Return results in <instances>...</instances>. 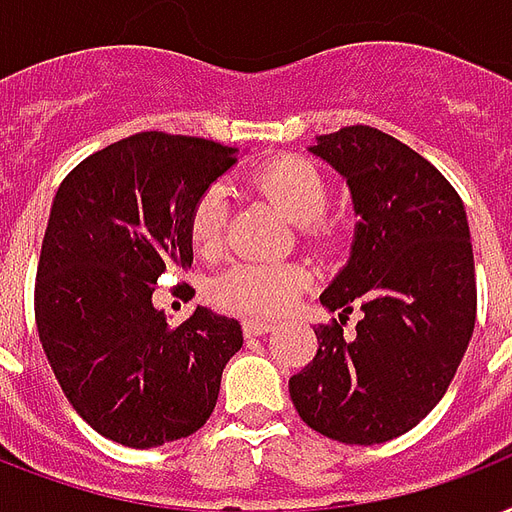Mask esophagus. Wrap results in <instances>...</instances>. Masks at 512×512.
<instances>
[{
	"mask_svg": "<svg viewBox=\"0 0 512 512\" xmlns=\"http://www.w3.org/2000/svg\"><path fill=\"white\" fill-rule=\"evenodd\" d=\"M272 323L267 320H243V334L245 336H261V334H269L272 331Z\"/></svg>",
	"mask_w": 512,
	"mask_h": 512,
	"instance_id": "1",
	"label": "esophagus"
}]
</instances>
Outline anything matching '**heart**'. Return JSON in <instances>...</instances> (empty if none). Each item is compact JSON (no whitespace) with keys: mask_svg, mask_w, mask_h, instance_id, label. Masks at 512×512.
<instances>
[{"mask_svg":"<svg viewBox=\"0 0 512 512\" xmlns=\"http://www.w3.org/2000/svg\"><path fill=\"white\" fill-rule=\"evenodd\" d=\"M253 184L269 200H275L285 216L301 227L304 240L312 245H326L339 235V224L326 213L328 181L310 160L304 157H280L267 162L256 173ZM227 192L211 186L194 205L189 219V237L194 251L211 256L219 251L227 227ZM304 272L285 264L264 261H240L219 277H213L211 301L216 307L245 318H269L288 310L304 288Z\"/></svg>","mask_w":512,"mask_h":512,"instance_id":"1","label":"heart"}]
</instances>
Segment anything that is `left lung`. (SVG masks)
<instances>
[{"label":"left lung","mask_w":512,"mask_h":512,"mask_svg":"<svg viewBox=\"0 0 512 512\" xmlns=\"http://www.w3.org/2000/svg\"><path fill=\"white\" fill-rule=\"evenodd\" d=\"M312 152L347 178L360 221L350 264L320 296L342 315L315 328L318 355L288 390L312 430L374 446L417 427L462 363L478 301L470 227L441 170L382 130L350 125Z\"/></svg>","instance_id":"8db88e82"}]
</instances>
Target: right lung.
<instances>
[{"label":"right lung","mask_w":512,"mask_h":512,"mask_svg":"<svg viewBox=\"0 0 512 512\" xmlns=\"http://www.w3.org/2000/svg\"><path fill=\"white\" fill-rule=\"evenodd\" d=\"M235 152L146 130L85 157L58 186L34 318L66 400L109 441L154 449L197 433L243 347L237 320L197 307L170 326L152 304L157 280L192 264L194 205Z\"/></svg>","instance_id":"add662e5"}]
</instances>
